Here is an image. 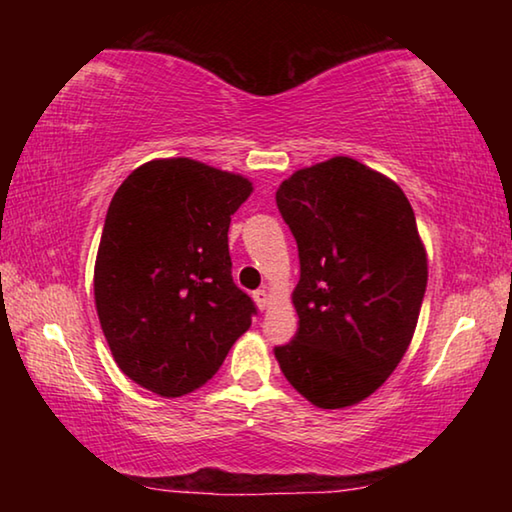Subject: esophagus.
<instances>
[{
	"instance_id": "1",
	"label": "esophagus",
	"mask_w": 512,
	"mask_h": 512,
	"mask_svg": "<svg viewBox=\"0 0 512 512\" xmlns=\"http://www.w3.org/2000/svg\"><path fill=\"white\" fill-rule=\"evenodd\" d=\"M253 298H255V305L259 307V309H266L268 307V300H271V296H268V291L266 289H259V291H255L253 293Z\"/></svg>"
}]
</instances>
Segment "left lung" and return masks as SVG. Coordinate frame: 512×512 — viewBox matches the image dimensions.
Wrapping results in <instances>:
<instances>
[{"mask_svg":"<svg viewBox=\"0 0 512 512\" xmlns=\"http://www.w3.org/2000/svg\"><path fill=\"white\" fill-rule=\"evenodd\" d=\"M275 201L300 255V327L275 359L318 409L359 404L418 325L429 271L413 207L391 178L345 155L298 169Z\"/></svg>","mask_w":512,"mask_h":512,"instance_id":"obj_1","label":"left lung"}]
</instances>
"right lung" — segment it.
Returning <instances> with one entry per match:
<instances>
[{"instance_id": "1", "label": "right lung", "mask_w": 512, "mask_h": 512, "mask_svg": "<svg viewBox=\"0 0 512 512\" xmlns=\"http://www.w3.org/2000/svg\"><path fill=\"white\" fill-rule=\"evenodd\" d=\"M253 194L239 173L192 158L144 162L112 196L94 305L119 370L146 391H196L253 323L235 282L230 216Z\"/></svg>"}]
</instances>
